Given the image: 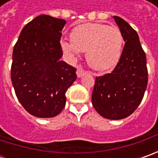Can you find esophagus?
<instances>
[{
  "mask_svg": "<svg viewBox=\"0 0 158 158\" xmlns=\"http://www.w3.org/2000/svg\"><path fill=\"white\" fill-rule=\"evenodd\" d=\"M85 74H86V71L82 69V66H78L77 67V70H76V75H77V76L78 77H82Z\"/></svg>",
  "mask_w": 158,
  "mask_h": 158,
  "instance_id": "obj_1",
  "label": "esophagus"
}]
</instances>
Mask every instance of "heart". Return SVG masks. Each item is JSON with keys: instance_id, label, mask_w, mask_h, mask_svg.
<instances>
[{"instance_id": "heart-1", "label": "heart", "mask_w": 158, "mask_h": 158, "mask_svg": "<svg viewBox=\"0 0 158 158\" xmlns=\"http://www.w3.org/2000/svg\"><path fill=\"white\" fill-rule=\"evenodd\" d=\"M72 42L61 41L63 52L76 57L79 52H86L88 64L96 70L111 69L119 60L123 46V35L115 26L103 23H85L71 32Z\"/></svg>"}]
</instances>
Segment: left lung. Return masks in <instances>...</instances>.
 I'll return each instance as SVG.
<instances>
[{
	"instance_id": "obj_1",
	"label": "left lung",
	"mask_w": 158,
	"mask_h": 158,
	"mask_svg": "<svg viewBox=\"0 0 158 158\" xmlns=\"http://www.w3.org/2000/svg\"><path fill=\"white\" fill-rule=\"evenodd\" d=\"M125 46L111 73L97 76L91 101L102 117L121 119L131 115L143 100L148 84L146 54L137 32L119 16H113Z\"/></svg>"
}]
</instances>
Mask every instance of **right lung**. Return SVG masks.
Instances as JSON below:
<instances>
[{
    "instance_id": "right-lung-1",
    "label": "right lung",
    "mask_w": 158,
    "mask_h": 158,
    "mask_svg": "<svg viewBox=\"0 0 158 158\" xmlns=\"http://www.w3.org/2000/svg\"><path fill=\"white\" fill-rule=\"evenodd\" d=\"M66 21L41 15L23 28L13 49L11 81L17 99L29 113L52 118L63 110L66 91L76 69L60 60Z\"/></svg>"
}]
</instances>
